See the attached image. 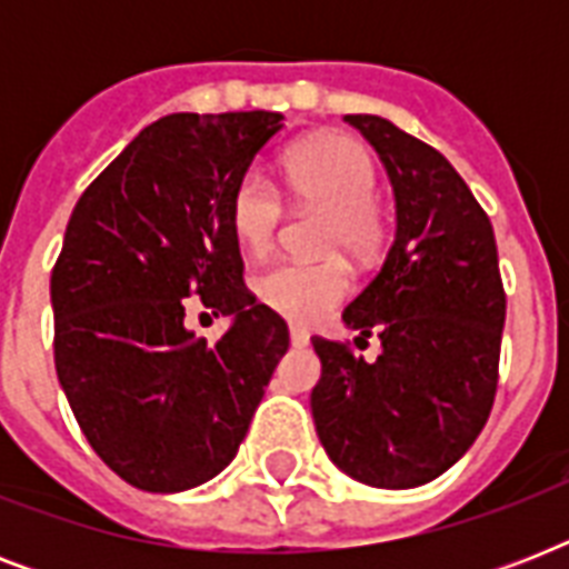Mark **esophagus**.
<instances>
[{
	"mask_svg": "<svg viewBox=\"0 0 569 569\" xmlns=\"http://www.w3.org/2000/svg\"><path fill=\"white\" fill-rule=\"evenodd\" d=\"M289 342H292L295 348H303L307 342H310V333H307L303 328H295L292 325V328H289Z\"/></svg>",
	"mask_w": 569,
	"mask_h": 569,
	"instance_id": "esophagus-1",
	"label": "esophagus"
}]
</instances>
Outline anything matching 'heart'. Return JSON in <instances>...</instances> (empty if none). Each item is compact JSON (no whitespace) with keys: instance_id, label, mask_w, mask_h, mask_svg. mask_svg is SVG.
Here are the masks:
<instances>
[{"instance_id":"obj_1","label":"heart","mask_w":569,"mask_h":569,"mask_svg":"<svg viewBox=\"0 0 569 569\" xmlns=\"http://www.w3.org/2000/svg\"><path fill=\"white\" fill-rule=\"evenodd\" d=\"M286 194L298 206L328 214L321 248L363 259L380 239V218L372 197L378 168L360 141L348 136H316L295 144L283 159ZM283 218L280 197L262 173H244L230 194V230L244 257H266L274 248ZM351 292V277L339 259L283 262L257 280L259 301L298 325L328 316Z\"/></svg>"}]
</instances>
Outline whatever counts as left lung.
<instances>
[{"label":"left lung","mask_w":569,"mask_h":569,"mask_svg":"<svg viewBox=\"0 0 569 569\" xmlns=\"http://www.w3.org/2000/svg\"><path fill=\"white\" fill-rule=\"evenodd\" d=\"M378 150L396 194V239L342 321L380 339L375 363L316 337L312 422L346 476L407 490L458 463L499 380L505 289L490 218L449 159L378 114H346Z\"/></svg>","instance_id":"1"}]
</instances>
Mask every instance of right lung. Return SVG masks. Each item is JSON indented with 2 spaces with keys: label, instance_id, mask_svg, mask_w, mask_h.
Wrapping results in <instances>:
<instances>
[{
  "label": "right lung",
  "instance_id": "obj_1",
  "mask_svg": "<svg viewBox=\"0 0 569 569\" xmlns=\"http://www.w3.org/2000/svg\"><path fill=\"white\" fill-rule=\"evenodd\" d=\"M280 129L277 111L168 114L70 214L49 280L58 383L91 449L138 490L218 476L289 348L286 321L241 286L230 230L232 189ZM186 297L231 316L214 347L184 328Z\"/></svg>",
  "mask_w": 569,
  "mask_h": 569
}]
</instances>
